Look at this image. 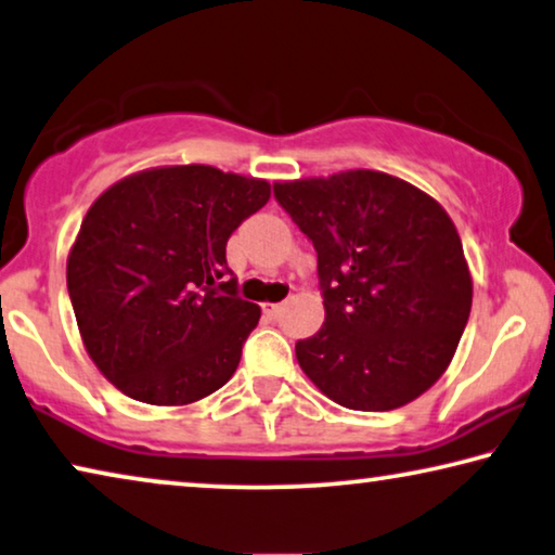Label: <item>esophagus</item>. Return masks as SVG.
<instances>
[{
    "mask_svg": "<svg viewBox=\"0 0 555 555\" xmlns=\"http://www.w3.org/2000/svg\"><path fill=\"white\" fill-rule=\"evenodd\" d=\"M262 310H266L270 320H278L283 314V305H262Z\"/></svg>",
    "mask_w": 555,
    "mask_h": 555,
    "instance_id": "obj_1",
    "label": "esophagus"
}]
</instances>
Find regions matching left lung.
<instances>
[{
  "mask_svg": "<svg viewBox=\"0 0 555 555\" xmlns=\"http://www.w3.org/2000/svg\"><path fill=\"white\" fill-rule=\"evenodd\" d=\"M275 198L318 250L325 322L295 345L332 402L389 412L454 360L474 280L462 237L429 193L382 170L278 181Z\"/></svg>",
  "mask_w": 555,
  "mask_h": 555,
  "instance_id": "1",
  "label": "left lung"
}]
</instances>
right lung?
<instances>
[{"mask_svg": "<svg viewBox=\"0 0 555 555\" xmlns=\"http://www.w3.org/2000/svg\"><path fill=\"white\" fill-rule=\"evenodd\" d=\"M270 201L262 178L158 166L91 203L66 258L81 343L126 397L185 406L233 377L260 307L225 275L233 230Z\"/></svg>", "mask_w": 555, "mask_h": 555, "instance_id": "right-lung-1", "label": "right lung"}]
</instances>
